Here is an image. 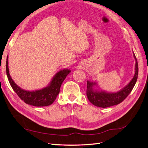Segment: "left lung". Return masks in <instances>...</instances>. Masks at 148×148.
<instances>
[{
  "mask_svg": "<svg viewBox=\"0 0 148 148\" xmlns=\"http://www.w3.org/2000/svg\"><path fill=\"white\" fill-rule=\"evenodd\" d=\"M133 56L136 60L135 74L130 83L119 91L116 92H108L104 90H97L94 89V86H97L96 82L87 81L88 84L86 91L87 97L93 105L103 108L117 105L123 102L130 94L137 81L138 75V64L134 53H133Z\"/></svg>",
  "mask_w": 148,
  "mask_h": 148,
  "instance_id": "1",
  "label": "left lung"
}]
</instances>
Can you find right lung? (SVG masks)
Listing matches in <instances>:
<instances>
[{
    "label": "right lung",
    "mask_w": 148,
    "mask_h": 148,
    "mask_svg": "<svg viewBox=\"0 0 148 148\" xmlns=\"http://www.w3.org/2000/svg\"><path fill=\"white\" fill-rule=\"evenodd\" d=\"M71 73L69 69H64L57 73L47 87L39 90H27L18 86L11 78L8 66V56L6 61V73L10 84L18 96L26 104L37 107L47 106L56 100L60 92L62 82Z\"/></svg>",
    "instance_id": "right-lung-1"
}]
</instances>
